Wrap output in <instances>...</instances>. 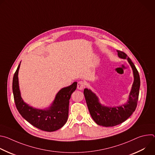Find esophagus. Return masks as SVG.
<instances>
[{
  "label": "esophagus",
  "mask_w": 155,
  "mask_h": 155,
  "mask_svg": "<svg viewBox=\"0 0 155 155\" xmlns=\"http://www.w3.org/2000/svg\"><path fill=\"white\" fill-rule=\"evenodd\" d=\"M84 87V83L82 81H80L78 82L77 84V89L79 90H83Z\"/></svg>",
  "instance_id": "34e87169"
}]
</instances>
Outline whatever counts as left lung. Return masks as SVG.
<instances>
[{
    "label": "left lung",
    "mask_w": 155,
    "mask_h": 155,
    "mask_svg": "<svg viewBox=\"0 0 155 155\" xmlns=\"http://www.w3.org/2000/svg\"><path fill=\"white\" fill-rule=\"evenodd\" d=\"M119 58L127 59L133 72L134 82L127 102L117 107H107L101 104L98 97L91 90L85 88L84 95L93 120L100 126L112 127L126 121L135 111L137 105L140 80L136 66L126 53L117 50Z\"/></svg>",
    "instance_id": "obj_1"
}]
</instances>
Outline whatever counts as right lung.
<instances>
[{
	"label": "right lung",
	"mask_w": 155,
	"mask_h": 155,
	"mask_svg": "<svg viewBox=\"0 0 155 155\" xmlns=\"http://www.w3.org/2000/svg\"><path fill=\"white\" fill-rule=\"evenodd\" d=\"M19 67L20 64L14 74L12 85L14 100L19 113L27 121L42 130L53 132L61 128L68 121L69 100L76 90L77 82L60 90L49 107L45 109L34 108L21 97L18 81Z\"/></svg>",
	"instance_id": "right-lung-1"
}]
</instances>
